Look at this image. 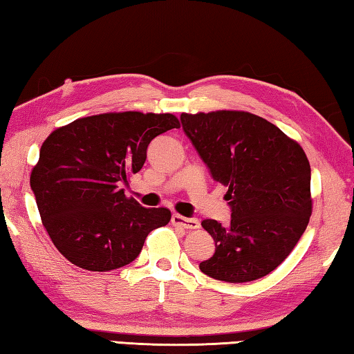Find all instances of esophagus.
<instances>
[{
  "label": "esophagus",
  "mask_w": 354,
  "mask_h": 354,
  "mask_svg": "<svg viewBox=\"0 0 354 354\" xmlns=\"http://www.w3.org/2000/svg\"><path fill=\"white\" fill-rule=\"evenodd\" d=\"M172 224L174 225H178L182 228H187V230H196V228H199V221L196 218H185L182 214H172Z\"/></svg>",
  "instance_id": "34e87169"
}]
</instances>
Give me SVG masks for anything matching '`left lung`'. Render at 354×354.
<instances>
[{
  "instance_id": "obj_1",
  "label": "left lung",
  "mask_w": 354,
  "mask_h": 354,
  "mask_svg": "<svg viewBox=\"0 0 354 354\" xmlns=\"http://www.w3.org/2000/svg\"><path fill=\"white\" fill-rule=\"evenodd\" d=\"M185 133L216 182L228 187L232 219H205L214 255L203 274L245 283L275 270L306 230L313 213L311 166L305 151L275 124L249 111L182 113Z\"/></svg>"
}]
</instances>
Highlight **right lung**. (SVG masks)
<instances>
[{"label": "right lung", "instance_id": "add662e5", "mask_svg": "<svg viewBox=\"0 0 354 354\" xmlns=\"http://www.w3.org/2000/svg\"><path fill=\"white\" fill-rule=\"evenodd\" d=\"M172 113L113 111L79 118L43 141L30 188L43 225L62 255L80 269L107 272L132 263L147 234L171 221L121 188L146 161L155 136L178 129Z\"/></svg>", "mask_w": 354, "mask_h": 354}]
</instances>
